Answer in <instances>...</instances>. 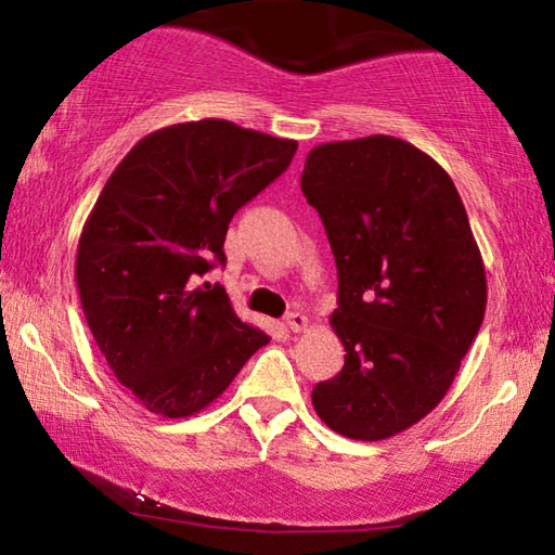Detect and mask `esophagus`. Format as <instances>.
I'll return each mask as SVG.
<instances>
[{
  "mask_svg": "<svg viewBox=\"0 0 555 555\" xmlns=\"http://www.w3.org/2000/svg\"><path fill=\"white\" fill-rule=\"evenodd\" d=\"M286 327H288V331H294V333L306 331V327H308V318H306L304 313H288V315H286Z\"/></svg>",
  "mask_w": 555,
  "mask_h": 555,
  "instance_id": "esophagus-1",
  "label": "esophagus"
}]
</instances>
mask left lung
<instances>
[{"label":"left lung","mask_w":555,"mask_h":555,"mask_svg":"<svg viewBox=\"0 0 555 555\" xmlns=\"http://www.w3.org/2000/svg\"><path fill=\"white\" fill-rule=\"evenodd\" d=\"M300 191L335 255L331 325L347 352L313 409L345 438H391L443 401L482 325L487 276L465 205L443 166L387 134L311 149Z\"/></svg>","instance_id":"8db88e82"}]
</instances>
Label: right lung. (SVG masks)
Returning <instances> with one entry per match:
<instances>
[{
    "label": "right lung",
    "instance_id": "1",
    "mask_svg": "<svg viewBox=\"0 0 555 555\" xmlns=\"http://www.w3.org/2000/svg\"><path fill=\"white\" fill-rule=\"evenodd\" d=\"M296 149L228 119L181 121L146 134L107 178L82 224L75 284L109 370L146 411L208 409L269 343L222 286L195 281L224 264L234 212Z\"/></svg>",
    "mask_w": 555,
    "mask_h": 555
}]
</instances>
